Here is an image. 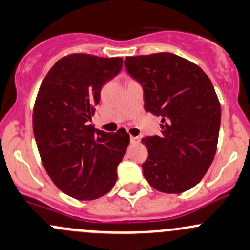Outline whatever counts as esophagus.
Masks as SVG:
<instances>
[{
    "mask_svg": "<svg viewBox=\"0 0 250 250\" xmlns=\"http://www.w3.org/2000/svg\"><path fill=\"white\" fill-rule=\"evenodd\" d=\"M139 141H140V139H139L138 136H132V135H130V143H132V144H138Z\"/></svg>",
    "mask_w": 250,
    "mask_h": 250,
    "instance_id": "34e87169",
    "label": "esophagus"
}]
</instances>
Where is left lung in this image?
<instances>
[{
	"instance_id": "obj_1",
	"label": "left lung",
	"mask_w": 250,
	"mask_h": 250,
	"mask_svg": "<svg viewBox=\"0 0 250 250\" xmlns=\"http://www.w3.org/2000/svg\"><path fill=\"white\" fill-rule=\"evenodd\" d=\"M125 70L144 90L145 110L162 117V135L141 139L151 187L178 194L198 185L213 162L220 104L199 65L170 52L127 57Z\"/></svg>"
}]
</instances>
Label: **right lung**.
<instances>
[{"instance_id": "right-lung-1", "label": "right lung", "mask_w": 250, "mask_h": 250, "mask_svg": "<svg viewBox=\"0 0 250 250\" xmlns=\"http://www.w3.org/2000/svg\"><path fill=\"white\" fill-rule=\"evenodd\" d=\"M122 63L121 57L68 55L52 65L37 94L33 133L42 162L56 187L78 200L111 190L129 144L125 130L105 133L87 125L102 86Z\"/></svg>"}]
</instances>
